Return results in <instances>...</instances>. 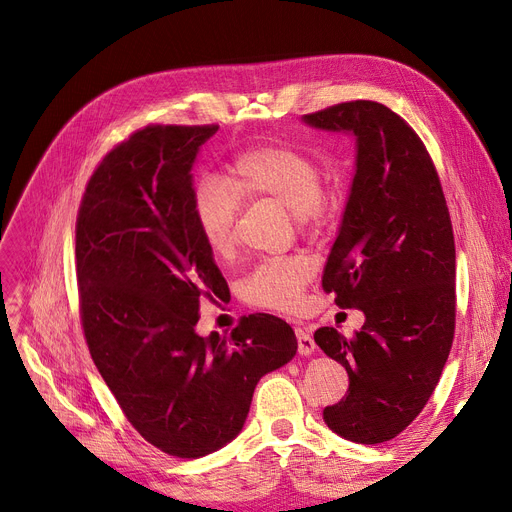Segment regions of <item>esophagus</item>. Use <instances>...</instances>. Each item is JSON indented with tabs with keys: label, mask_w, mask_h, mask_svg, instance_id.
<instances>
[{
	"label": "esophagus",
	"mask_w": 512,
	"mask_h": 512,
	"mask_svg": "<svg viewBox=\"0 0 512 512\" xmlns=\"http://www.w3.org/2000/svg\"><path fill=\"white\" fill-rule=\"evenodd\" d=\"M294 334H297V342H299V353L301 355H311L315 351V340L311 336V332L307 328H294Z\"/></svg>",
	"instance_id": "1"
}]
</instances>
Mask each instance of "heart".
Listing matches in <instances>:
<instances>
[{
  "instance_id": "heart-1",
  "label": "heart",
  "mask_w": 512,
  "mask_h": 512,
  "mask_svg": "<svg viewBox=\"0 0 512 512\" xmlns=\"http://www.w3.org/2000/svg\"><path fill=\"white\" fill-rule=\"evenodd\" d=\"M334 195V184L321 176L311 153L282 143L255 145L228 161L226 180H197L193 218L207 249L228 257L236 242L240 199H276L290 207L301 230H317L328 220ZM311 274V261L301 255L263 261L242 282V294L253 305L292 311L301 305Z\"/></svg>"
}]
</instances>
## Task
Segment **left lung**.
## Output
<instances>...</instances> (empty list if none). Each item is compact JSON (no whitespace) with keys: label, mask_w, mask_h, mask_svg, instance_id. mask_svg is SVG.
I'll use <instances>...</instances> for the list:
<instances>
[{"label":"left lung","mask_w":512,"mask_h":512,"mask_svg":"<svg viewBox=\"0 0 512 512\" xmlns=\"http://www.w3.org/2000/svg\"><path fill=\"white\" fill-rule=\"evenodd\" d=\"M353 132L357 170L321 286L361 309L353 338L319 328L315 342L348 373L344 398L324 409L338 436L396 438L436 390L454 338L456 257L450 213L417 132L378 101H346L303 116Z\"/></svg>","instance_id":"left-lung-1"}]
</instances>
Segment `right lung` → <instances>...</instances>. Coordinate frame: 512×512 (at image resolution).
<instances>
[{
  "mask_svg": "<svg viewBox=\"0 0 512 512\" xmlns=\"http://www.w3.org/2000/svg\"><path fill=\"white\" fill-rule=\"evenodd\" d=\"M218 124H149L116 145L76 215L78 307L89 353L130 425L155 448L199 459L245 425L257 382L297 355L267 313L199 336L203 301L230 297L193 218L191 168Z\"/></svg>",
  "mask_w": 512,
  "mask_h": 512,
  "instance_id": "add662e5",
  "label": "right lung"
}]
</instances>
